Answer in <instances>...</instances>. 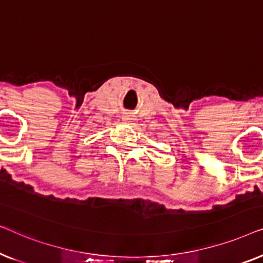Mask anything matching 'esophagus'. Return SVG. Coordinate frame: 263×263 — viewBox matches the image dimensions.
I'll return each mask as SVG.
<instances>
[{
	"mask_svg": "<svg viewBox=\"0 0 263 263\" xmlns=\"http://www.w3.org/2000/svg\"><path fill=\"white\" fill-rule=\"evenodd\" d=\"M124 121H132L133 118H132V116H125V118H123Z\"/></svg>",
	"mask_w": 263,
	"mask_h": 263,
	"instance_id": "34e87169",
	"label": "esophagus"
}]
</instances>
